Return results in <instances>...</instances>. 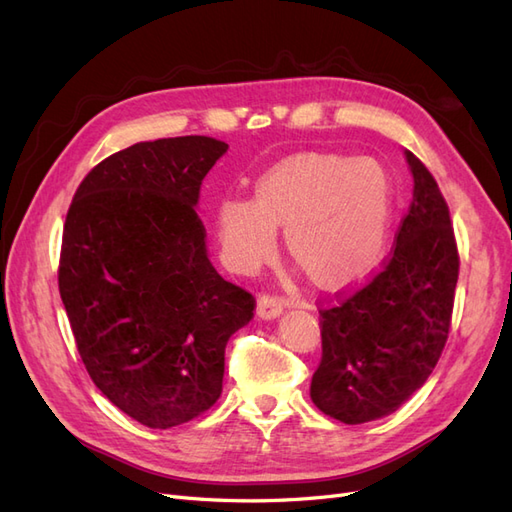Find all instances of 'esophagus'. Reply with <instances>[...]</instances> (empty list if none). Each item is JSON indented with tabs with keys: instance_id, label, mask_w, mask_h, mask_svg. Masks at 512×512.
Instances as JSON below:
<instances>
[{
	"instance_id": "1",
	"label": "esophagus",
	"mask_w": 512,
	"mask_h": 512,
	"mask_svg": "<svg viewBox=\"0 0 512 512\" xmlns=\"http://www.w3.org/2000/svg\"><path fill=\"white\" fill-rule=\"evenodd\" d=\"M284 312V299L277 297V294H260L258 297V305H256V314L265 320L277 318Z\"/></svg>"
}]
</instances>
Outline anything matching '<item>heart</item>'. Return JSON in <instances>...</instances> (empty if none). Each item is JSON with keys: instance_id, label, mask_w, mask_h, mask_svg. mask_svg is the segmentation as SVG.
<instances>
[{"instance_id": "1", "label": "heart", "mask_w": 512, "mask_h": 512, "mask_svg": "<svg viewBox=\"0 0 512 512\" xmlns=\"http://www.w3.org/2000/svg\"><path fill=\"white\" fill-rule=\"evenodd\" d=\"M391 205V179L376 160L303 153L262 177L256 200L224 196L213 226L232 271L252 273L271 258L277 226H286L288 252L309 280L342 288L378 267Z\"/></svg>"}]
</instances>
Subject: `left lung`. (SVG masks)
<instances>
[{"label":"left lung","instance_id":"1","mask_svg":"<svg viewBox=\"0 0 512 512\" xmlns=\"http://www.w3.org/2000/svg\"><path fill=\"white\" fill-rule=\"evenodd\" d=\"M412 203L391 256L346 297L320 307L316 408L346 425L395 412L421 389L451 331L459 250L446 200L412 151Z\"/></svg>","mask_w":512,"mask_h":512}]
</instances>
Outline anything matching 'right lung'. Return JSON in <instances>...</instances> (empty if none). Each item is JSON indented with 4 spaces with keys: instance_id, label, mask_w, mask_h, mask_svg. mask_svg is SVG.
<instances>
[{
    "instance_id": "obj_1",
    "label": "right lung",
    "mask_w": 512,
    "mask_h": 512,
    "mask_svg": "<svg viewBox=\"0 0 512 512\" xmlns=\"http://www.w3.org/2000/svg\"><path fill=\"white\" fill-rule=\"evenodd\" d=\"M228 145L211 136L136 143L74 192L57 282L87 374L134 421L168 429L222 395L230 335L256 299L207 258L200 185Z\"/></svg>"
}]
</instances>
